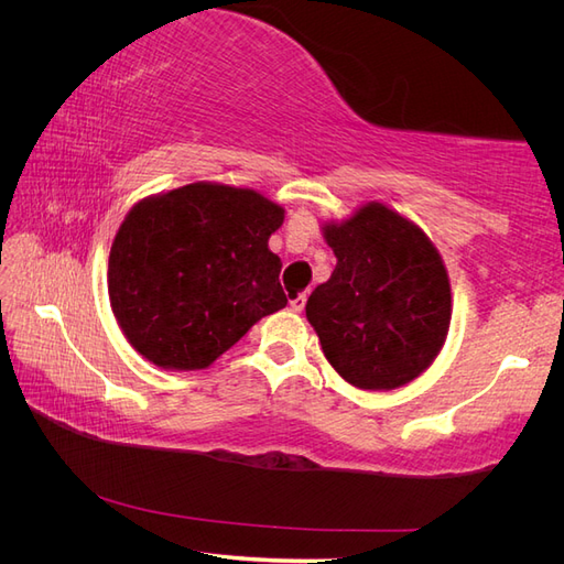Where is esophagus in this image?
Instances as JSON below:
<instances>
[{
	"label": "esophagus",
	"instance_id": "obj_1",
	"mask_svg": "<svg viewBox=\"0 0 564 564\" xmlns=\"http://www.w3.org/2000/svg\"><path fill=\"white\" fill-rule=\"evenodd\" d=\"M305 301H308V294H305V292L289 296V308H292L294 313H301L305 308Z\"/></svg>",
	"mask_w": 564,
	"mask_h": 564
}]
</instances>
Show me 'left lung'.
Masks as SVG:
<instances>
[{
  "label": "left lung",
  "mask_w": 564,
  "mask_h": 564,
  "mask_svg": "<svg viewBox=\"0 0 564 564\" xmlns=\"http://www.w3.org/2000/svg\"><path fill=\"white\" fill-rule=\"evenodd\" d=\"M334 249L332 278L317 284L305 317L322 352L350 386L395 390L433 365L452 319V286L435 245L416 224L367 202L322 226Z\"/></svg>",
  "instance_id": "left-lung-1"
}]
</instances>
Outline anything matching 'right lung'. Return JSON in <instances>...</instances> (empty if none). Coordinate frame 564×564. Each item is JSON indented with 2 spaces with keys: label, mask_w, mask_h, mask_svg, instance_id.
Instances as JSON below:
<instances>
[{
  "label": "right lung",
  "mask_w": 564,
  "mask_h": 564,
  "mask_svg": "<svg viewBox=\"0 0 564 564\" xmlns=\"http://www.w3.org/2000/svg\"><path fill=\"white\" fill-rule=\"evenodd\" d=\"M284 209L249 187L199 181L133 204L108 261L119 329L162 369H207L256 322L282 311L268 249Z\"/></svg>",
  "instance_id": "add662e5"
}]
</instances>
